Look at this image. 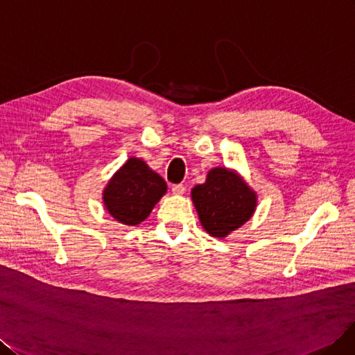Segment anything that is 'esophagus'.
<instances>
[{"instance_id":"obj_1","label":"esophagus","mask_w":355,"mask_h":355,"mask_svg":"<svg viewBox=\"0 0 355 355\" xmlns=\"http://www.w3.org/2000/svg\"><path fill=\"white\" fill-rule=\"evenodd\" d=\"M184 191H186V187L182 186V184H174L173 186V193L177 194V196H181V194H184Z\"/></svg>"}]
</instances>
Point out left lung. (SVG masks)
I'll list each match as a JSON object with an SVG mask.
<instances>
[{
	"label": "left lung",
	"instance_id": "obj_1",
	"mask_svg": "<svg viewBox=\"0 0 355 355\" xmlns=\"http://www.w3.org/2000/svg\"><path fill=\"white\" fill-rule=\"evenodd\" d=\"M191 200L203 230L224 239L246 224L255 214L258 194L236 169L216 166L203 184L191 189Z\"/></svg>",
	"mask_w": 355,
	"mask_h": 355
}]
</instances>
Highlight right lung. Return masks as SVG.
<instances>
[{"label": "right lung", "mask_w": 355, "mask_h": 355, "mask_svg": "<svg viewBox=\"0 0 355 355\" xmlns=\"http://www.w3.org/2000/svg\"><path fill=\"white\" fill-rule=\"evenodd\" d=\"M165 180L143 159L131 156L103 190V203L112 218L123 225H139L162 199Z\"/></svg>", "instance_id": "add662e5"}]
</instances>
